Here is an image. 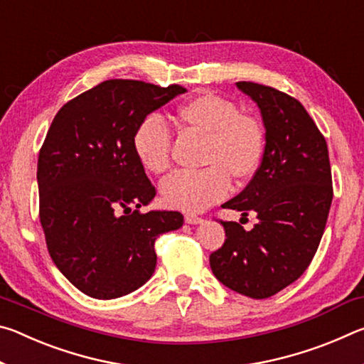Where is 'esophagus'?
<instances>
[{
    "instance_id": "esophagus-1",
    "label": "esophagus",
    "mask_w": 364,
    "mask_h": 364,
    "mask_svg": "<svg viewBox=\"0 0 364 364\" xmlns=\"http://www.w3.org/2000/svg\"><path fill=\"white\" fill-rule=\"evenodd\" d=\"M184 221H186L188 225H200L202 221H204V218L197 217V215H193V213H186L184 215Z\"/></svg>"
}]
</instances>
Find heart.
Here are the masks:
<instances>
[{
  "mask_svg": "<svg viewBox=\"0 0 364 364\" xmlns=\"http://www.w3.org/2000/svg\"><path fill=\"white\" fill-rule=\"evenodd\" d=\"M184 128L205 136L197 171H176L160 184L165 204L184 212H202L223 199L231 180L242 183L257 173L264 149L260 120L239 112L232 101L213 93H200L175 110ZM133 149L141 165L154 175L170 167L171 136L165 123L149 115L133 134Z\"/></svg>",
  "mask_w": 364,
  "mask_h": 364,
  "instance_id": "1",
  "label": "heart"
}]
</instances>
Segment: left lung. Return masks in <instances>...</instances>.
I'll use <instances>...</instances> for the list:
<instances>
[{"label":"left lung","instance_id":"8db88e82","mask_svg":"<svg viewBox=\"0 0 364 364\" xmlns=\"http://www.w3.org/2000/svg\"><path fill=\"white\" fill-rule=\"evenodd\" d=\"M260 109L264 125L262 164L225 208L257 213L250 231L221 221L226 239L212 252L215 278L250 299H268L297 281L315 257L332 202L326 139L305 107L271 86L237 82Z\"/></svg>","mask_w":364,"mask_h":364}]
</instances>
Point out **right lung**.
<instances>
[{
    "mask_svg": "<svg viewBox=\"0 0 364 364\" xmlns=\"http://www.w3.org/2000/svg\"><path fill=\"white\" fill-rule=\"evenodd\" d=\"M183 93L106 80L64 104L49 127L36 170L40 221L54 264L90 297L139 289L156 269V239L183 226L180 212H139L156 188L133 149L139 123Z\"/></svg>",
    "mask_w": 364,
    "mask_h": 364,
    "instance_id": "1",
    "label": "right lung"
}]
</instances>
